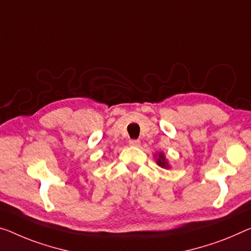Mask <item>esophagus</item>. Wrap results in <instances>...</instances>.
<instances>
[{
  "label": "esophagus",
  "mask_w": 251,
  "mask_h": 251,
  "mask_svg": "<svg viewBox=\"0 0 251 251\" xmlns=\"http://www.w3.org/2000/svg\"><path fill=\"white\" fill-rule=\"evenodd\" d=\"M129 145L131 146V147H139V146H140V141H139V140H130Z\"/></svg>",
  "instance_id": "esophagus-1"
}]
</instances>
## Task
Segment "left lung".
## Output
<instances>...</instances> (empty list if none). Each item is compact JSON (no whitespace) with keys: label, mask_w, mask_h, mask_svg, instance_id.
<instances>
[{"label":"left lung","mask_w":251,"mask_h":251,"mask_svg":"<svg viewBox=\"0 0 251 251\" xmlns=\"http://www.w3.org/2000/svg\"><path fill=\"white\" fill-rule=\"evenodd\" d=\"M157 157V156H156ZM157 164L160 166V167L163 168H169V165H168V161L166 160V157L163 152H159L158 153V157H157Z\"/></svg>","instance_id":"left-lung-1"}]
</instances>
